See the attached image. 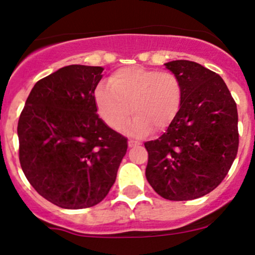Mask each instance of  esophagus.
Returning <instances> with one entry per match:
<instances>
[{
  "mask_svg": "<svg viewBox=\"0 0 255 255\" xmlns=\"http://www.w3.org/2000/svg\"><path fill=\"white\" fill-rule=\"evenodd\" d=\"M137 145H140V141H137V140H134V139L128 140V146H129V147H134V146H137Z\"/></svg>",
  "mask_w": 255,
  "mask_h": 255,
  "instance_id": "34e87169",
  "label": "esophagus"
}]
</instances>
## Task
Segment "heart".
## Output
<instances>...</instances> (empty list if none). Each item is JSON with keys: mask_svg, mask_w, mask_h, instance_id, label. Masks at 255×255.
<instances>
[{"mask_svg": "<svg viewBox=\"0 0 255 255\" xmlns=\"http://www.w3.org/2000/svg\"><path fill=\"white\" fill-rule=\"evenodd\" d=\"M95 103L103 121L120 129L131 113L129 129L145 134L163 131L177 116L182 101L180 80L172 73L144 67H124L114 72L109 85L95 90Z\"/></svg>", "mask_w": 255, "mask_h": 255, "instance_id": "1", "label": "heart"}]
</instances>
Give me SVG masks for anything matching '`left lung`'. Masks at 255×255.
Instances as JSON below:
<instances>
[{"mask_svg": "<svg viewBox=\"0 0 255 255\" xmlns=\"http://www.w3.org/2000/svg\"><path fill=\"white\" fill-rule=\"evenodd\" d=\"M164 66L180 80L182 101L165 133L145 142V175L160 197L193 200L223 181L238 154V108L215 72L187 60Z\"/></svg>", "mask_w": 255, "mask_h": 255, "instance_id": "obj_1", "label": "left lung"}]
</instances>
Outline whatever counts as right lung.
<instances>
[{
  "label": "right lung",
  "instance_id": "add662e5",
  "mask_svg": "<svg viewBox=\"0 0 255 255\" xmlns=\"http://www.w3.org/2000/svg\"><path fill=\"white\" fill-rule=\"evenodd\" d=\"M103 69L71 64L37 81L17 124L26 178L62 209L101 203L127 152V139L97 115L93 95Z\"/></svg>",
  "mask_w": 255,
  "mask_h": 255
}]
</instances>
